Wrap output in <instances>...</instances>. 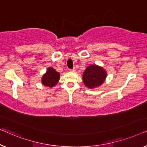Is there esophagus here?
<instances>
[{
	"label": "esophagus",
	"mask_w": 147,
	"mask_h": 147,
	"mask_svg": "<svg viewBox=\"0 0 147 147\" xmlns=\"http://www.w3.org/2000/svg\"><path fill=\"white\" fill-rule=\"evenodd\" d=\"M69 71L71 72H75L76 70H75V69H70Z\"/></svg>",
	"instance_id": "esophagus-1"
}]
</instances>
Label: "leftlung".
I'll return each mask as SVG.
<instances>
[{
  "label": "left lung",
  "instance_id": "1",
  "mask_svg": "<svg viewBox=\"0 0 147 147\" xmlns=\"http://www.w3.org/2000/svg\"><path fill=\"white\" fill-rule=\"evenodd\" d=\"M107 71L96 65L88 66L82 75V80L86 87L94 88L100 86L107 77Z\"/></svg>",
  "mask_w": 147,
  "mask_h": 147
}]
</instances>
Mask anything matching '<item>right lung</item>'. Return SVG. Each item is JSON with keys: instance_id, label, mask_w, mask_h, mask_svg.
I'll use <instances>...</instances> for the list:
<instances>
[{"instance_id": "1", "label": "right lung", "mask_w": 147, "mask_h": 147, "mask_svg": "<svg viewBox=\"0 0 147 147\" xmlns=\"http://www.w3.org/2000/svg\"><path fill=\"white\" fill-rule=\"evenodd\" d=\"M60 79L59 73L52 67H49L47 69L46 73L43 74L42 77V84L45 86L53 87L59 82Z\"/></svg>"}]
</instances>
